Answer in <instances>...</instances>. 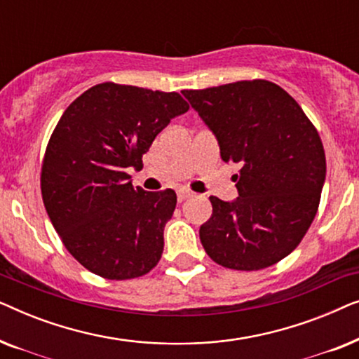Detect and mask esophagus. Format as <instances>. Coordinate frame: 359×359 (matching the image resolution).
<instances>
[{
    "label": "esophagus",
    "mask_w": 359,
    "mask_h": 359,
    "mask_svg": "<svg viewBox=\"0 0 359 359\" xmlns=\"http://www.w3.org/2000/svg\"><path fill=\"white\" fill-rule=\"evenodd\" d=\"M176 196H178V203H183V201H186L188 198H191V194L189 191H178V193H176Z\"/></svg>",
    "instance_id": "34e87169"
}]
</instances>
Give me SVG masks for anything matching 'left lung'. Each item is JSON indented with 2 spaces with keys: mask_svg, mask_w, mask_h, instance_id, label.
<instances>
[{
  "mask_svg": "<svg viewBox=\"0 0 359 359\" xmlns=\"http://www.w3.org/2000/svg\"><path fill=\"white\" fill-rule=\"evenodd\" d=\"M217 137L225 163L240 165L238 198L210 196L212 217L199 229L210 259L258 271L286 258L316 217L327 173L325 150L291 95L268 80L184 90Z\"/></svg>",
  "mask_w": 359,
  "mask_h": 359,
  "instance_id": "8db88e82",
  "label": "left lung"
}]
</instances>
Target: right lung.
I'll return each mask as SVG.
<instances>
[{"label":"right lung","mask_w":359,"mask_h":359,"mask_svg":"<svg viewBox=\"0 0 359 359\" xmlns=\"http://www.w3.org/2000/svg\"><path fill=\"white\" fill-rule=\"evenodd\" d=\"M189 104L178 93L101 83L78 96L48 140L41 170L43 205L78 263L106 279H134L158 264L176 193L134 188L155 137Z\"/></svg>","instance_id":"add662e5"}]
</instances>
